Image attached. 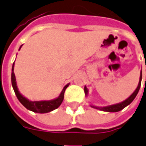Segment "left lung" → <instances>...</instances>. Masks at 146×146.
Listing matches in <instances>:
<instances>
[{
    "label": "left lung",
    "mask_w": 146,
    "mask_h": 146,
    "mask_svg": "<svg viewBox=\"0 0 146 146\" xmlns=\"http://www.w3.org/2000/svg\"><path fill=\"white\" fill-rule=\"evenodd\" d=\"M141 78H142V75H141V70L140 73V79H139V83H138V85H137V88L135 89V91L133 92L132 94L130 95L129 97L126 99L124 101L121 102V103H119V104H112L109 105V106H106V107H98V106H96V105L90 104V106L93 108L98 109L100 111H107V112H118L121 110H123L124 108H126V106H128L129 104H130L133 100L135 99L136 96L138 93V91L140 89L141 87ZM84 93L87 96L88 95V89L87 88L86 86H84Z\"/></svg>",
    "instance_id": "obj_1"
}]
</instances>
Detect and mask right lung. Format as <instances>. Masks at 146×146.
Returning <instances> with one entry per match:
<instances>
[{"instance_id": "1", "label": "right lung", "mask_w": 146, "mask_h": 146, "mask_svg": "<svg viewBox=\"0 0 146 146\" xmlns=\"http://www.w3.org/2000/svg\"><path fill=\"white\" fill-rule=\"evenodd\" d=\"M23 45L20 46L19 50L20 48L22 47ZM14 64L15 62L13 63V68H12V85H13V89L15 92L16 97L19 100V101L27 109L30 110L31 111L35 112V113H48L50 111H52L54 110H55L58 108L60 105L62 104L64 99V93L65 91L67 88V87L70 85V84H67L65 87L63 88L62 91L61 92V93L55 99H53L50 100H41V101H31L28 99L24 97L23 95L19 92V89L17 88V84H16V76H15V73H14Z\"/></svg>"}]
</instances>
